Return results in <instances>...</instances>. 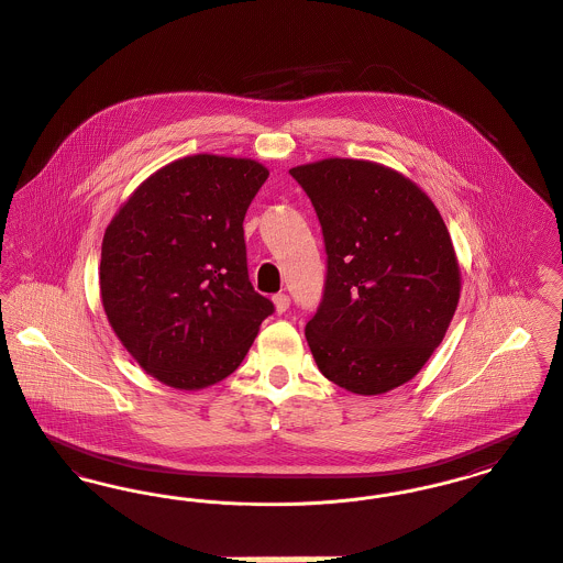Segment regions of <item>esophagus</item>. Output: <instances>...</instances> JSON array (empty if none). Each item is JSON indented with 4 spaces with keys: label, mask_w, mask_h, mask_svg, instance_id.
<instances>
[{
    "label": "esophagus",
    "mask_w": 563,
    "mask_h": 563,
    "mask_svg": "<svg viewBox=\"0 0 563 563\" xmlns=\"http://www.w3.org/2000/svg\"><path fill=\"white\" fill-rule=\"evenodd\" d=\"M273 302H275L277 313H284V311L290 307V297H288V295H284V292H279V295H275V297H273Z\"/></svg>",
    "instance_id": "1"
}]
</instances>
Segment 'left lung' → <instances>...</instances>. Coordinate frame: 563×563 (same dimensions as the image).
<instances>
[{"label": "left lung", "mask_w": 563, "mask_h": 563, "mask_svg": "<svg viewBox=\"0 0 563 563\" xmlns=\"http://www.w3.org/2000/svg\"><path fill=\"white\" fill-rule=\"evenodd\" d=\"M322 225L327 282L305 327L318 369L356 395L422 369L454 316L461 271L438 207L401 173L329 157L290 168Z\"/></svg>", "instance_id": "8db88e82"}]
</instances>
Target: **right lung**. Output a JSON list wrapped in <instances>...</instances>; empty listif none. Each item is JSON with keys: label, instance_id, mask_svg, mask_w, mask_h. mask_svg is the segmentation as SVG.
Returning <instances> with one entry per match:
<instances>
[{"label": "right lung", "instance_id": "right-lung-1", "mask_svg": "<svg viewBox=\"0 0 563 563\" xmlns=\"http://www.w3.org/2000/svg\"><path fill=\"white\" fill-rule=\"evenodd\" d=\"M266 177L250 157L175 159L134 189L104 232L107 318L134 361L166 386L222 382L275 309L250 282L243 236Z\"/></svg>", "mask_w": 563, "mask_h": 563}]
</instances>
